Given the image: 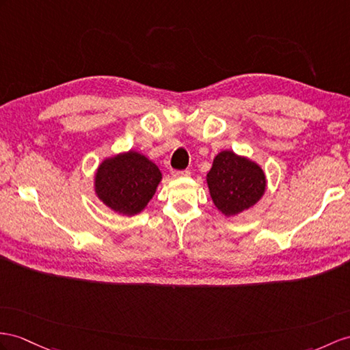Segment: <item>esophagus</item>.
Instances as JSON below:
<instances>
[{"mask_svg": "<svg viewBox=\"0 0 350 350\" xmlns=\"http://www.w3.org/2000/svg\"><path fill=\"white\" fill-rule=\"evenodd\" d=\"M172 176H174V178L190 176V170H172Z\"/></svg>", "mask_w": 350, "mask_h": 350, "instance_id": "1", "label": "esophagus"}]
</instances>
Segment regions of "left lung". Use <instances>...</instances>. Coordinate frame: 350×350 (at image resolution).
I'll return each instance as SVG.
<instances>
[{
  "instance_id": "1",
  "label": "left lung",
  "mask_w": 350,
  "mask_h": 350,
  "mask_svg": "<svg viewBox=\"0 0 350 350\" xmlns=\"http://www.w3.org/2000/svg\"><path fill=\"white\" fill-rule=\"evenodd\" d=\"M206 183L212 202L226 217L250 209L266 191V175L260 165L230 150L218 152Z\"/></svg>"
}]
</instances>
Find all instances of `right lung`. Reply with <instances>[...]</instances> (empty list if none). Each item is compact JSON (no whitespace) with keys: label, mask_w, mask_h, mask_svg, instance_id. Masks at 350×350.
Returning a JSON list of instances; mask_svg holds the SVG:
<instances>
[{"label":"right lung","mask_w":350,"mask_h":350,"mask_svg":"<svg viewBox=\"0 0 350 350\" xmlns=\"http://www.w3.org/2000/svg\"><path fill=\"white\" fill-rule=\"evenodd\" d=\"M161 181L160 169L138 151L120 152L105 159L95 174L99 200L122 215L139 214Z\"/></svg>","instance_id":"add662e5"}]
</instances>
